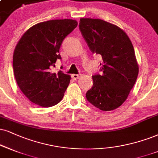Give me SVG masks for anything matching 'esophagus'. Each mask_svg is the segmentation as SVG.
<instances>
[{"label":"esophagus","instance_id":"obj_1","mask_svg":"<svg viewBox=\"0 0 158 158\" xmlns=\"http://www.w3.org/2000/svg\"><path fill=\"white\" fill-rule=\"evenodd\" d=\"M80 75H77V74H74V75H72V77H73L74 80H77L80 77Z\"/></svg>","mask_w":158,"mask_h":158}]
</instances>
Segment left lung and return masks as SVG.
<instances>
[{"mask_svg":"<svg viewBox=\"0 0 158 158\" xmlns=\"http://www.w3.org/2000/svg\"><path fill=\"white\" fill-rule=\"evenodd\" d=\"M80 20V31L89 49L102 58V75L92 76L93 85L85 97L101 110H113L127 100L139 75L133 44L117 25L100 19Z\"/></svg>","mask_w":158,"mask_h":158,"instance_id":"8db88e82","label":"left lung"}]
</instances>
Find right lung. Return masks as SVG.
I'll return each instance as SVG.
<instances>
[{"label": "right lung", "mask_w": 158, "mask_h": 158, "mask_svg": "<svg viewBox=\"0 0 158 158\" xmlns=\"http://www.w3.org/2000/svg\"><path fill=\"white\" fill-rule=\"evenodd\" d=\"M77 25L75 19H52L33 25L15 47L13 69L19 88L31 102L49 108L63 98L70 75L52 73L64 38Z\"/></svg>", "instance_id": "right-lung-1"}]
</instances>
